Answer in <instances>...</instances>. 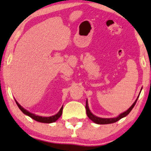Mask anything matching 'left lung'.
<instances>
[{
	"instance_id": "8db88e82",
	"label": "left lung",
	"mask_w": 151,
	"mask_h": 151,
	"mask_svg": "<svg viewBox=\"0 0 151 151\" xmlns=\"http://www.w3.org/2000/svg\"><path fill=\"white\" fill-rule=\"evenodd\" d=\"M141 93V92H140ZM138 96L137 97L136 100L135 101L134 103L133 104L132 106H131L130 108L128 109L127 111H126L125 112H124V113L121 114L119 116H117L116 118H112V119H104V118H99V117H97L96 116H94L93 114L91 113V111H90L89 109V106H88V102L87 101H86V114H87V116L90 119H91V121H93V122L96 123V124H113V123H115L118 121L119 120H120L121 119H122V118L126 116L129 114L130 112H131V111L132 110L133 107H134L135 104H136L137 100H138Z\"/></svg>"
}]
</instances>
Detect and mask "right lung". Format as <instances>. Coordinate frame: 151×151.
Segmentation results:
<instances>
[{"mask_svg":"<svg viewBox=\"0 0 151 151\" xmlns=\"http://www.w3.org/2000/svg\"><path fill=\"white\" fill-rule=\"evenodd\" d=\"M15 102H16L17 105H18V106L19 107V109H20V110H21V111L22 112V113L25 114V115L28 116H30V118H32V119H34V120L38 121V122L46 123V124H50V123L55 122V121L58 120L59 118L61 116V115L62 114V109H63V106H62V108L60 109V111H59L57 114H55V115L52 116H49V117L40 116H37V115H35V114L30 113V112H29L28 111H27V110H26V109H25L24 108H22L21 106H20L18 103V101H17L16 100H15Z\"/></svg>","mask_w":151,"mask_h":151,"instance_id":"add662e5","label":"right lung"}]
</instances>
